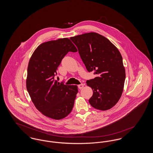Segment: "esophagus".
<instances>
[{"instance_id":"esophagus-1","label":"esophagus","mask_w":153,"mask_h":153,"mask_svg":"<svg viewBox=\"0 0 153 153\" xmlns=\"http://www.w3.org/2000/svg\"><path fill=\"white\" fill-rule=\"evenodd\" d=\"M78 87H79L80 89H81L82 88L84 87V84H81L78 85Z\"/></svg>"}]
</instances>
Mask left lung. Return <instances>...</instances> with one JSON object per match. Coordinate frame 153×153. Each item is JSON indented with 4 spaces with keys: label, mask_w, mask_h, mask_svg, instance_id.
<instances>
[{
    "label": "left lung",
    "mask_w": 153,
    "mask_h": 153,
    "mask_svg": "<svg viewBox=\"0 0 153 153\" xmlns=\"http://www.w3.org/2000/svg\"><path fill=\"white\" fill-rule=\"evenodd\" d=\"M70 39L77 46L88 71L96 74L95 78L86 82L94 92L89 102L96 109L111 108L122 96L126 79L120 53L107 38L96 33Z\"/></svg>",
    "instance_id": "obj_1"
}]
</instances>
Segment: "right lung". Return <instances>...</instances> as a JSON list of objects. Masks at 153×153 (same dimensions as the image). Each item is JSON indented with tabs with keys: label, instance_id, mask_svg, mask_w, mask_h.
<instances>
[{
	"label": "right lung",
	"instance_id": "add662e5",
	"mask_svg": "<svg viewBox=\"0 0 153 153\" xmlns=\"http://www.w3.org/2000/svg\"><path fill=\"white\" fill-rule=\"evenodd\" d=\"M69 51H77L69 38L44 42L34 51L27 68L26 88L32 102L45 116L56 120L71 113L78 92L77 85L54 80L58 66Z\"/></svg>",
	"mask_w": 153,
	"mask_h": 153
}]
</instances>
